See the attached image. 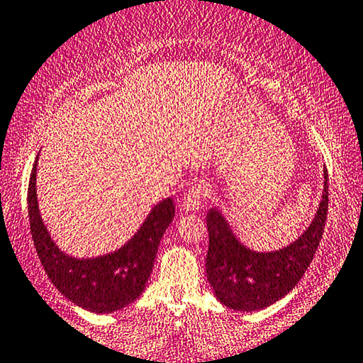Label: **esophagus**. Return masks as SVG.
<instances>
[{
	"instance_id": "34e87169",
	"label": "esophagus",
	"mask_w": 363,
	"mask_h": 363,
	"mask_svg": "<svg viewBox=\"0 0 363 363\" xmlns=\"http://www.w3.org/2000/svg\"><path fill=\"white\" fill-rule=\"evenodd\" d=\"M208 194V186L203 182H197L194 184V186L189 189L186 196L182 197V211L184 212H196L199 211V207H201V203L206 196Z\"/></svg>"
}]
</instances>
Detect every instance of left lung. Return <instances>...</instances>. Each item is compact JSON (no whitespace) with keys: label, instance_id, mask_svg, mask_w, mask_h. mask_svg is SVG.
Returning a JSON list of instances; mask_svg holds the SVG:
<instances>
[{"label":"left lung","instance_id":"8db88e82","mask_svg":"<svg viewBox=\"0 0 363 363\" xmlns=\"http://www.w3.org/2000/svg\"><path fill=\"white\" fill-rule=\"evenodd\" d=\"M329 176L324 169V192L314 220L288 247L258 253L238 242L218 208L207 213V279L217 299L233 311L252 313L268 308L289 293L313 262L325 227Z\"/></svg>","mask_w":363,"mask_h":363}]
</instances>
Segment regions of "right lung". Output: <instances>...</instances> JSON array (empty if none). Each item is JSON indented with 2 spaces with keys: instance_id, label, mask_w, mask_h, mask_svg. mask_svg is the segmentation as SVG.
I'll use <instances>...</instances> for the list:
<instances>
[{
  "instance_id": "add662e5",
  "label": "right lung",
  "mask_w": 363,
  "mask_h": 363,
  "mask_svg": "<svg viewBox=\"0 0 363 363\" xmlns=\"http://www.w3.org/2000/svg\"><path fill=\"white\" fill-rule=\"evenodd\" d=\"M34 162L28 187V212L35 252L52 284L65 298L95 314L123 309L143 291L155 267L157 247L174 218L176 206L171 197L161 201L135 237L120 250L96 258H74L60 252L40 218L35 196Z\"/></svg>"
}]
</instances>
